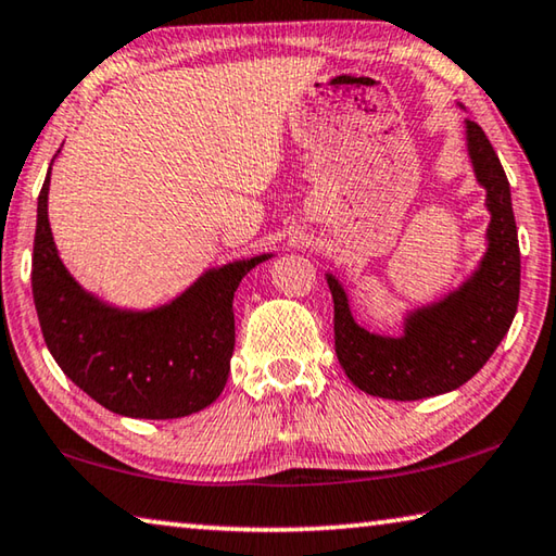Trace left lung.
<instances>
[{
	"mask_svg": "<svg viewBox=\"0 0 556 556\" xmlns=\"http://www.w3.org/2000/svg\"><path fill=\"white\" fill-rule=\"evenodd\" d=\"M466 141L476 178L491 212L489 251L479 270L440 303L405 319L403 337H381L358 327L344 288L327 276L334 298V349L356 388L388 401H420L464 386L489 362L518 313L520 247L510 182L489 136L466 119Z\"/></svg>",
	"mask_w": 556,
	"mask_h": 556,
	"instance_id": "1",
	"label": "left lung"
}]
</instances>
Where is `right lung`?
<instances>
[{
    "instance_id": "1",
    "label": "right lung",
    "mask_w": 556,
    "mask_h": 556,
    "mask_svg": "<svg viewBox=\"0 0 556 556\" xmlns=\"http://www.w3.org/2000/svg\"><path fill=\"white\" fill-rule=\"evenodd\" d=\"M48 182L38 194L31 288L48 352L106 410L143 420L200 413L224 391L233 352V293L270 253L207 270L170 305L126 313L75 283L48 224Z\"/></svg>"
}]
</instances>
